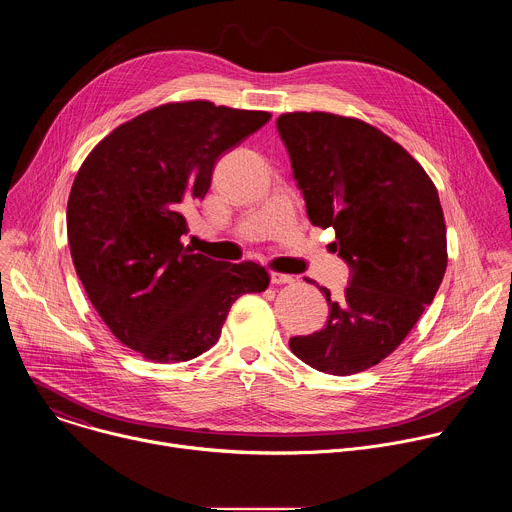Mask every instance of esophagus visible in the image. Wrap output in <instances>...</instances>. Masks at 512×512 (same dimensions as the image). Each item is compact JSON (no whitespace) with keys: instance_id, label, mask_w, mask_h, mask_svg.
<instances>
[{"instance_id":"34e87169","label":"esophagus","mask_w":512,"mask_h":512,"mask_svg":"<svg viewBox=\"0 0 512 512\" xmlns=\"http://www.w3.org/2000/svg\"><path fill=\"white\" fill-rule=\"evenodd\" d=\"M294 281H296V277H294V275L271 271V283H294Z\"/></svg>"}]
</instances>
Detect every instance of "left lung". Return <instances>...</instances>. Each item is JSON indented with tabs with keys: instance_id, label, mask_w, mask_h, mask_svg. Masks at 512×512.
<instances>
[{
	"instance_id": "obj_1",
	"label": "left lung",
	"mask_w": 512,
	"mask_h": 512,
	"mask_svg": "<svg viewBox=\"0 0 512 512\" xmlns=\"http://www.w3.org/2000/svg\"><path fill=\"white\" fill-rule=\"evenodd\" d=\"M277 131L314 227L336 233L348 263L344 296L322 330L289 338L312 369L367 371L411 332L448 267L444 210L431 178L381 129L324 111L283 113ZM310 283H314L310 279Z\"/></svg>"
}]
</instances>
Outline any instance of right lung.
Instances as JSON below:
<instances>
[{"label":"right lung","instance_id":"1","mask_svg":"<svg viewBox=\"0 0 512 512\" xmlns=\"http://www.w3.org/2000/svg\"><path fill=\"white\" fill-rule=\"evenodd\" d=\"M269 119L210 101L166 103L101 139L72 182V263L113 336L143 358H196L221 338L237 298L267 289L259 263L214 261L182 237L218 158Z\"/></svg>","mask_w":512,"mask_h":512}]
</instances>
